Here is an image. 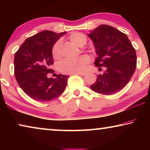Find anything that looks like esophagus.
Segmentation results:
<instances>
[{
    "mask_svg": "<svg viewBox=\"0 0 150 150\" xmlns=\"http://www.w3.org/2000/svg\"><path fill=\"white\" fill-rule=\"evenodd\" d=\"M76 74H79L82 76H84L86 75V73H84V72H80V73H77Z\"/></svg>",
    "mask_w": 150,
    "mask_h": 150,
    "instance_id": "esophagus-1",
    "label": "esophagus"
}]
</instances>
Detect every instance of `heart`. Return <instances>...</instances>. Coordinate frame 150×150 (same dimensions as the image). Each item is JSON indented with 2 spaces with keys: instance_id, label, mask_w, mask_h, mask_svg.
Returning <instances> with one entry per match:
<instances>
[{
  "instance_id": "obj_1",
  "label": "heart",
  "mask_w": 150,
  "mask_h": 150,
  "mask_svg": "<svg viewBox=\"0 0 150 150\" xmlns=\"http://www.w3.org/2000/svg\"><path fill=\"white\" fill-rule=\"evenodd\" d=\"M69 40L76 46L82 47L87 42V38L85 35L81 33H74L69 37ZM61 42L59 40L55 43L52 49V57L55 59L61 57ZM90 58L87 55L79 57L75 59H66L63 61L59 65V70L63 74H77L83 72L85 70Z\"/></svg>"
}]
</instances>
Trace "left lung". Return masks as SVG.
Instances as JSON below:
<instances>
[{
    "label": "left lung",
    "mask_w": 150,
    "mask_h": 150,
    "mask_svg": "<svg viewBox=\"0 0 150 150\" xmlns=\"http://www.w3.org/2000/svg\"><path fill=\"white\" fill-rule=\"evenodd\" d=\"M87 35L93 42L98 56L94 64L106 67L103 74L98 76L91 89L104 95L121 91L129 83L137 66L136 51L128 37L105 24L98 26Z\"/></svg>",
    "instance_id": "1"
}]
</instances>
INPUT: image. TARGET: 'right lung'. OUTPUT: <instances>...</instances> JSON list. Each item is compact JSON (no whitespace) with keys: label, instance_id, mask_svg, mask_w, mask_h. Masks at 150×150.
<instances>
[{"label":"right lung","instance_id":"1","mask_svg":"<svg viewBox=\"0 0 150 150\" xmlns=\"http://www.w3.org/2000/svg\"><path fill=\"white\" fill-rule=\"evenodd\" d=\"M65 33L43 30L26 39L16 52V81L24 93L36 101H50L65 91L69 76L59 74L56 79H49L47 75L53 72L52 47Z\"/></svg>","mask_w":150,"mask_h":150}]
</instances>
